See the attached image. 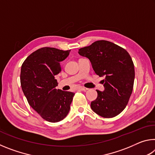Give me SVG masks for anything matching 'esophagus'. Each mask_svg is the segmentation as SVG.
Masks as SVG:
<instances>
[{"label": "esophagus", "mask_w": 155, "mask_h": 155, "mask_svg": "<svg viewBox=\"0 0 155 155\" xmlns=\"http://www.w3.org/2000/svg\"><path fill=\"white\" fill-rule=\"evenodd\" d=\"M78 90H81V91H86L88 90V89H87V88H85V87H80L78 88Z\"/></svg>", "instance_id": "obj_1"}]
</instances>
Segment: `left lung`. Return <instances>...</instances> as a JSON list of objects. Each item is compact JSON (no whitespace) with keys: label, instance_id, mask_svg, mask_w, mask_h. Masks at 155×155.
<instances>
[{"label":"left lung","instance_id":"obj_1","mask_svg":"<svg viewBox=\"0 0 155 155\" xmlns=\"http://www.w3.org/2000/svg\"><path fill=\"white\" fill-rule=\"evenodd\" d=\"M87 57L97 75L104 77L103 91L96 90L98 96L91 108L101 116L114 117L125 109L133 91L135 68L130 54L122 47L106 40L96 41L78 50Z\"/></svg>","mask_w":155,"mask_h":155}]
</instances>
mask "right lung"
<instances>
[{"instance_id":"obj_1","label":"right lung","mask_w":155,"mask_h":155,"mask_svg":"<svg viewBox=\"0 0 155 155\" xmlns=\"http://www.w3.org/2000/svg\"><path fill=\"white\" fill-rule=\"evenodd\" d=\"M69 51L45 47L28 56L21 67L20 83L28 104L51 122L67 116L74 94L57 90L54 77L61 72L60 62L69 55Z\"/></svg>"}]
</instances>
